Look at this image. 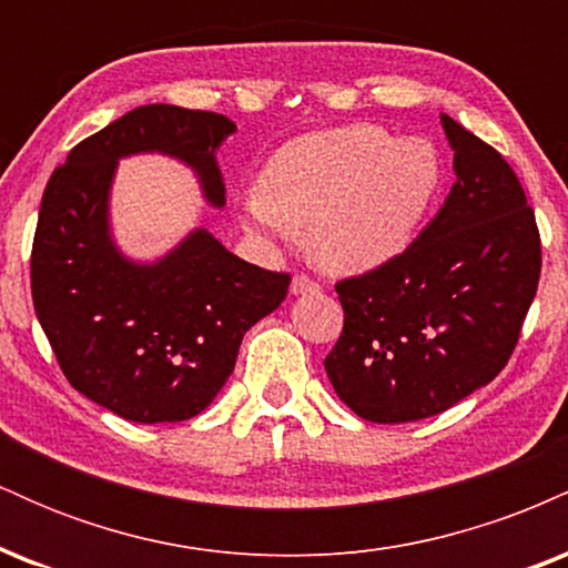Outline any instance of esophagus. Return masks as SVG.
Wrapping results in <instances>:
<instances>
[{
  "label": "esophagus",
  "mask_w": 568,
  "mask_h": 568,
  "mask_svg": "<svg viewBox=\"0 0 568 568\" xmlns=\"http://www.w3.org/2000/svg\"><path fill=\"white\" fill-rule=\"evenodd\" d=\"M312 291H321V285H317L315 280H310L306 275H296L291 280L293 296H302V293H312Z\"/></svg>",
  "instance_id": "obj_1"
}]
</instances>
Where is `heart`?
Returning <instances> with one entry per match:
<instances>
[{
  "instance_id": "heart-1",
  "label": "heart",
  "mask_w": 568,
  "mask_h": 568,
  "mask_svg": "<svg viewBox=\"0 0 568 568\" xmlns=\"http://www.w3.org/2000/svg\"><path fill=\"white\" fill-rule=\"evenodd\" d=\"M440 186L433 143L374 125L302 135L270 160L264 184L240 200L243 221L266 240H293L310 221L317 262L366 272L406 251Z\"/></svg>"
}]
</instances>
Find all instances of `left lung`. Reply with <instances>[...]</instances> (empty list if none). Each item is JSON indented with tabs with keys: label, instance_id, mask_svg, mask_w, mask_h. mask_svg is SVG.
Wrapping results in <instances>:
<instances>
[{
	"label": "left lung",
	"instance_id": "obj_1",
	"mask_svg": "<svg viewBox=\"0 0 568 568\" xmlns=\"http://www.w3.org/2000/svg\"><path fill=\"white\" fill-rule=\"evenodd\" d=\"M456 181L393 262L336 283L344 328L325 357L336 395L363 419H427L486 387L510 361L542 270L518 175L440 114Z\"/></svg>",
	"mask_w": 568,
	"mask_h": 568
}]
</instances>
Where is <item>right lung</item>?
Instances as JSON below:
<instances>
[{
  "instance_id": "right-lung-1",
  "label": "right lung",
  "mask_w": 568,
  "mask_h": 568,
  "mask_svg": "<svg viewBox=\"0 0 568 568\" xmlns=\"http://www.w3.org/2000/svg\"><path fill=\"white\" fill-rule=\"evenodd\" d=\"M224 114L149 103L77 143L42 194L31 296L58 366L77 393L139 425L184 422L221 393L251 325L275 312L291 277L247 264L197 226L158 262H133L112 237L116 162L165 154L226 205Z\"/></svg>"
}]
</instances>
